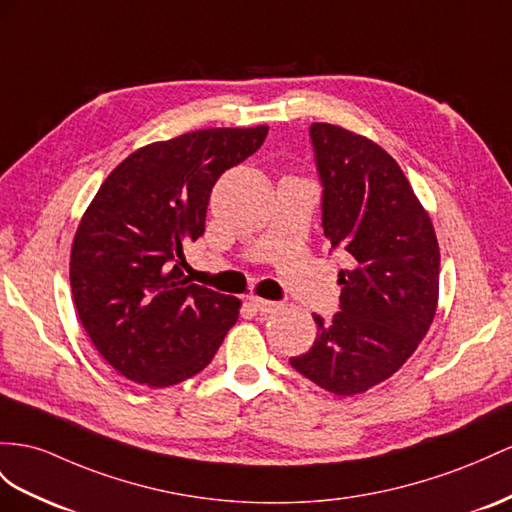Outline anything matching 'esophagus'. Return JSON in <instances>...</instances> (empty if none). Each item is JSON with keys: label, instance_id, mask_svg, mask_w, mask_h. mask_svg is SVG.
Instances as JSON below:
<instances>
[{"label": "esophagus", "instance_id": "34e87169", "mask_svg": "<svg viewBox=\"0 0 512 512\" xmlns=\"http://www.w3.org/2000/svg\"><path fill=\"white\" fill-rule=\"evenodd\" d=\"M248 300H251V305H253L255 311H259V313H274V311H277V309L281 307L279 303H274V300L257 298V296H251Z\"/></svg>", "mask_w": 512, "mask_h": 512}]
</instances>
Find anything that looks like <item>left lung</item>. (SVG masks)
Here are the masks:
<instances>
[{
    "instance_id": "left-lung-1",
    "label": "left lung",
    "mask_w": 512,
    "mask_h": 512,
    "mask_svg": "<svg viewBox=\"0 0 512 512\" xmlns=\"http://www.w3.org/2000/svg\"><path fill=\"white\" fill-rule=\"evenodd\" d=\"M309 136L322 179V227L348 261L333 320L292 368L355 396L387 381L426 337L439 300V242L398 162L370 138L331 123Z\"/></svg>"
}]
</instances>
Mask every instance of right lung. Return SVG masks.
Returning <instances> with one entry per match:
<instances>
[{
    "label": "right lung",
    "mask_w": 512,
    "mask_h": 512,
    "mask_svg": "<svg viewBox=\"0 0 512 512\" xmlns=\"http://www.w3.org/2000/svg\"><path fill=\"white\" fill-rule=\"evenodd\" d=\"M268 125L199 129L131 153L101 183L71 246V292L90 342L147 387L199 374L238 322L240 300L183 277L218 177L253 155Z\"/></svg>",
    "instance_id": "add662e5"
}]
</instances>
